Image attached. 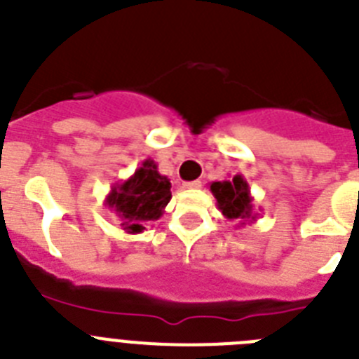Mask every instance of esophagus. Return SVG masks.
I'll list each match as a JSON object with an SVG mask.
<instances>
[{
    "instance_id": "obj_1",
    "label": "esophagus",
    "mask_w": 359,
    "mask_h": 359,
    "mask_svg": "<svg viewBox=\"0 0 359 359\" xmlns=\"http://www.w3.org/2000/svg\"><path fill=\"white\" fill-rule=\"evenodd\" d=\"M183 187H185V189H201V182H199V180H194V182L183 183Z\"/></svg>"
}]
</instances>
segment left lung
<instances>
[{
  "label": "left lung",
  "instance_id": "8db88e82",
  "mask_svg": "<svg viewBox=\"0 0 359 359\" xmlns=\"http://www.w3.org/2000/svg\"><path fill=\"white\" fill-rule=\"evenodd\" d=\"M210 192L217 201L221 214L230 221H239V226L253 223L257 214H253V198L250 194V185L241 174L224 182H212Z\"/></svg>",
  "mask_w": 359,
  "mask_h": 359
}]
</instances>
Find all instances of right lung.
<instances>
[{"mask_svg":"<svg viewBox=\"0 0 359 359\" xmlns=\"http://www.w3.org/2000/svg\"><path fill=\"white\" fill-rule=\"evenodd\" d=\"M170 198V180L161 176L154 160L147 158L131 177L111 187L106 207L118 215L123 231L140 233L145 224L161 217Z\"/></svg>","mask_w":359,"mask_h":359,"instance_id":"1","label":"right lung"}]
</instances>
